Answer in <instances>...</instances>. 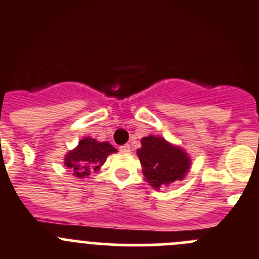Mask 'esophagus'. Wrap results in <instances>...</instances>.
Segmentation results:
<instances>
[{"label": "esophagus", "instance_id": "obj_1", "mask_svg": "<svg viewBox=\"0 0 259 259\" xmlns=\"http://www.w3.org/2000/svg\"><path fill=\"white\" fill-rule=\"evenodd\" d=\"M130 150H131L130 145H122V146H119L120 152H130Z\"/></svg>", "mask_w": 259, "mask_h": 259}]
</instances>
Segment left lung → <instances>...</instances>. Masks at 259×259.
Here are the masks:
<instances>
[{"label":"left lung","instance_id":"left-lung-1","mask_svg":"<svg viewBox=\"0 0 259 259\" xmlns=\"http://www.w3.org/2000/svg\"><path fill=\"white\" fill-rule=\"evenodd\" d=\"M141 145L137 156L141 161L142 173L155 189L182 181L191 168L188 154L162 137H144Z\"/></svg>","mask_w":259,"mask_h":259}]
</instances>
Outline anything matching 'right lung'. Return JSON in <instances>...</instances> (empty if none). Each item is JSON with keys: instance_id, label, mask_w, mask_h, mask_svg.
I'll use <instances>...</instances> for the list:
<instances>
[{"instance_id": "add662e5", "label": "right lung", "mask_w": 259, "mask_h": 259, "mask_svg": "<svg viewBox=\"0 0 259 259\" xmlns=\"http://www.w3.org/2000/svg\"><path fill=\"white\" fill-rule=\"evenodd\" d=\"M113 152H117V149L109 142H99L91 137H85L78 142L77 147L68 151L65 157V165L73 171L75 177L85 178L90 176L91 171L99 170Z\"/></svg>"}]
</instances>
